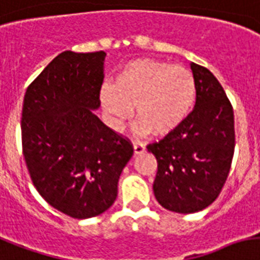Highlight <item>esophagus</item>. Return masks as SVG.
<instances>
[{"label": "esophagus", "mask_w": 260, "mask_h": 260, "mask_svg": "<svg viewBox=\"0 0 260 260\" xmlns=\"http://www.w3.org/2000/svg\"><path fill=\"white\" fill-rule=\"evenodd\" d=\"M134 151L135 155H141V153L145 151L144 144H143L141 141H134Z\"/></svg>", "instance_id": "esophagus-1"}]
</instances>
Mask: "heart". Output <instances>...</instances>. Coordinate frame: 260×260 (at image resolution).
<instances>
[{"label": "heart", "instance_id": "b5f03b06", "mask_svg": "<svg viewBox=\"0 0 260 260\" xmlns=\"http://www.w3.org/2000/svg\"><path fill=\"white\" fill-rule=\"evenodd\" d=\"M101 105L115 123L135 109L143 132L161 136L176 129L195 104L196 82L184 67L151 58L131 61L120 69L115 84L103 86Z\"/></svg>", "mask_w": 260, "mask_h": 260}]
</instances>
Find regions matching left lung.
<instances>
[{"label":"left lung","instance_id":"obj_1","mask_svg":"<svg viewBox=\"0 0 260 260\" xmlns=\"http://www.w3.org/2000/svg\"><path fill=\"white\" fill-rule=\"evenodd\" d=\"M196 104L180 125L147 145L157 160L156 200L179 214L214 203L229 176L235 149L234 109L223 86L207 68L191 64Z\"/></svg>","mask_w":260,"mask_h":260}]
</instances>
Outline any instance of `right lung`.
Returning a JSON list of instances; mask_svg holds the SVG:
<instances>
[{
    "label": "right lung",
    "mask_w": 260,
    "mask_h": 260,
    "mask_svg": "<svg viewBox=\"0 0 260 260\" xmlns=\"http://www.w3.org/2000/svg\"><path fill=\"white\" fill-rule=\"evenodd\" d=\"M105 52L65 50L27 86L21 136L30 179L46 203L75 219L103 214L134 155L128 137L105 125L100 107Z\"/></svg>",
    "instance_id": "add662e5"
}]
</instances>
